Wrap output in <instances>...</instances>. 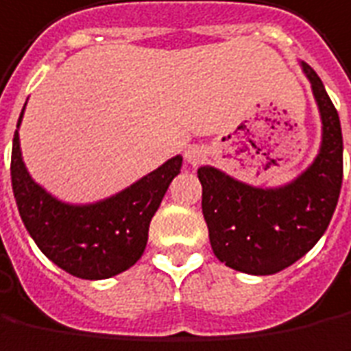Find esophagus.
Listing matches in <instances>:
<instances>
[{
    "label": "esophagus",
    "instance_id": "obj_1",
    "mask_svg": "<svg viewBox=\"0 0 351 351\" xmlns=\"http://www.w3.org/2000/svg\"><path fill=\"white\" fill-rule=\"evenodd\" d=\"M185 158H187L189 164L197 166V164H200V162L206 158V149L200 147V145H191L189 149L185 151Z\"/></svg>",
    "mask_w": 351,
    "mask_h": 351
}]
</instances>
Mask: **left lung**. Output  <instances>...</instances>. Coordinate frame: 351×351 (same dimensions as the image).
<instances>
[{"instance_id":"1","label":"left lung","mask_w":351,"mask_h":351,"mask_svg":"<svg viewBox=\"0 0 351 351\" xmlns=\"http://www.w3.org/2000/svg\"><path fill=\"white\" fill-rule=\"evenodd\" d=\"M302 69L317 101L323 139L317 158L289 185L262 189L212 166L199 168L202 214L219 262L250 275L282 271L309 252L327 231L342 187V130L323 82Z\"/></svg>"}]
</instances>
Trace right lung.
<instances>
[{
    "mask_svg": "<svg viewBox=\"0 0 351 351\" xmlns=\"http://www.w3.org/2000/svg\"><path fill=\"white\" fill-rule=\"evenodd\" d=\"M23 112L19 118L21 125ZM180 154L128 189L95 204H66L30 178L13 137L11 183L19 214L34 243L51 262L80 279H108L125 271L145 252L149 226L171 180L181 170Z\"/></svg>",
    "mask_w": 351,
    "mask_h": 351,
    "instance_id": "obj_1",
    "label": "right lung"
}]
</instances>
